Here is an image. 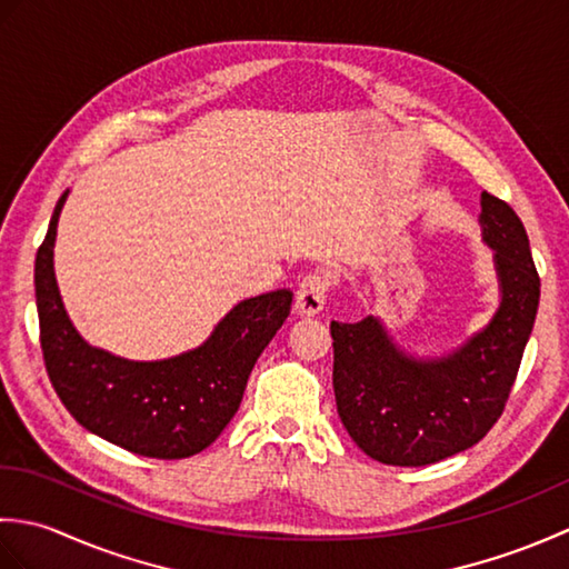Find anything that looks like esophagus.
I'll list each match as a JSON object with an SVG mask.
<instances>
[{
	"label": "esophagus",
	"instance_id": "obj_1",
	"mask_svg": "<svg viewBox=\"0 0 569 569\" xmlns=\"http://www.w3.org/2000/svg\"><path fill=\"white\" fill-rule=\"evenodd\" d=\"M328 288H330V278L316 271V273H308L303 281L298 286V293H296V306L293 310L298 316H318L325 308V300H328Z\"/></svg>",
	"mask_w": 569,
	"mask_h": 569
}]
</instances>
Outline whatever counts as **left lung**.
<instances>
[{
    "label": "left lung",
    "instance_id": "left-lung-1",
    "mask_svg": "<svg viewBox=\"0 0 569 569\" xmlns=\"http://www.w3.org/2000/svg\"><path fill=\"white\" fill-rule=\"evenodd\" d=\"M481 241L493 251L499 308L442 357H413L377 316L332 320L337 413L361 452L393 467H426L469 450L499 420L533 332L540 278L523 222L481 192Z\"/></svg>",
    "mask_w": 569,
    "mask_h": 569
}]
</instances>
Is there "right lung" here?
<instances>
[{
    "label": "right lung",
    "mask_w": 569,
    "mask_h": 569,
    "mask_svg": "<svg viewBox=\"0 0 569 569\" xmlns=\"http://www.w3.org/2000/svg\"><path fill=\"white\" fill-rule=\"evenodd\" d=\"M68 192L56 202L33 269L41 349L56 393L84 430L129 452L156 459L202 452L234 418L253 365L291 312L293 293L278 288L241 300L208 340L168 359L137 361L92 347L68 318L53 271Z\"/></svg>",
    "instance_id": "add662e5"
}]
</instances>
